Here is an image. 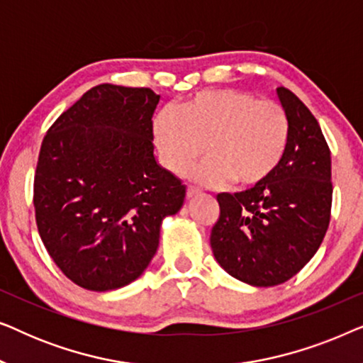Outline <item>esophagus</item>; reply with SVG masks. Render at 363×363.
<instances>
[{"instance_id":"esophagus-1","label":"esophagus","mask_w":363,"mask_h":363,"mask_svg":"<svg viewBox=\"0 0 363 363\" xmlns=\"http://www.w3.org/2000/svg\"><path fill=\"white\" fill-rule=\"evenodd\" d=\"M198 193H200V190H198L196 186H191V185H188V186H186V196H188V198L196 196Z\"/></svg>"}]
</instances>
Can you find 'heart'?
<instances>
[{
  "label": "heart",
  "mask_w": 363,
  "mask_h": 363,
  "mask_svg": "<svg viewBox=\"0 0 363 363\" xmlns=\"http://www.w3.org/2000/svg\"><path fill=\"white\" fill-rule=\"evenodd\" d=\"M153 135L172 172L185 173L206 148L210 160L195 170L198 180L251 186L264 182L281 163L289 121L277 102L225 89L198 94L178 113L162 111L153 122Z\"/></svg>",
  "instance_id": "heart-1"
}]
</instances>
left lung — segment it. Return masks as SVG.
<instances>
[{
  "label": "left lung",
  "mask_w": 363,
  "mask_h": 363,
  "mask_svg": "<svg viewBox=\"0 0 363 363\" xmlns=\"http://www.w3.org/2000/svg\"><path fill=\"white\" fill-rule=\"evenodd\" d=\"M289 121L284 157L250 190L220 193L211 230L216 261L247 284L277 286L296 276L319 250L330 221V148L319 122L289 89L277 87Z\"/></svg>",
  "instance_id": "obj_1"
}]
</instances>
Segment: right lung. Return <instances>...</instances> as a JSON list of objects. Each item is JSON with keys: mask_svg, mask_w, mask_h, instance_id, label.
Segmentation results:
<instances>
[{"mask_svg": "<svg viewBox=\"0 0 363 363\" xmlns=\"http://www.w3.org/2000/svg\"><path fill=\"white\" fill-rule=\"evenodd\" d=\"M147 87L101 84L57 117L34 173L39 236L77 286L111 291L145 271L162 220L175 215L186 188L153 157Z\"/></svg>", "mask_w": 363, "mask_h": 363, "instance_id": "right-lung-1", "label": "right lung"}]
</instances>
